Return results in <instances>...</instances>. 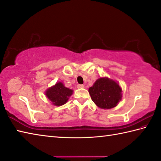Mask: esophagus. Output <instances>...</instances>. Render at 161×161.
<instances>
[{"label":"esophagus","instance_id":"esophagus-1","mask_svg":"<svg viewBox=\"0 0 161 161\" xmlns=\"http://www.w3.org/2000/svg\"><path fill=\"white\" fill-rule=\"evenodd\" d=\"M77 86L78 89H82V88H84V86L83 84H78Z\"/></svg>","mask_w":161,"mask_h":161}]
</instances>
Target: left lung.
Segmentation results:
<instances>
[{"mask_svg":"<svg viewBox=\"0 0 161 161\" xmlns=\"http://www.w3.org/2000/svg\"><path fill=\"white\" fill-rule=\"evenodd\" d=\"M119 84L108 77H100L89 89L93 103L101 109H112L117 105L122 97Z\"/></svg>","mask_w":161,"mask_h":161,"instance_id":"1","label":"left lung"}]
</instances>
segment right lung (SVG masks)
<instances>
[{"mask_svg": "<svg viewBox=\"0 0 161 161\" xmlns=\"http://www.w3.org/2000/svg\"><path fill=\"white\" fill-rule=\"evenodd\" d=\"M73 91L65 87L62 82H57L46 91L45 95L56 106H61L68 102Z\"/></svg>", "mask_w": 161, "mask_h": 161, "instance_id": "obj_1", "label": "right lung"}]
</instances>
